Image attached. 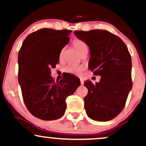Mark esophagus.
<instances>
[{"mask_svg": "<svg viewBox=\"0 0 146 146\" xmlns=\"http://www.w3.org/2000/svg\"><path fill=\"white\" fill-rule=\"evenodd\" d=\"M80 82H81V85H84V80H83L82 79H80Z\"/></svg>", "mask_w": 146, "mask_h": 146, "instance_id": "esophagus-1", "label": "esophagus"}]
</instances>
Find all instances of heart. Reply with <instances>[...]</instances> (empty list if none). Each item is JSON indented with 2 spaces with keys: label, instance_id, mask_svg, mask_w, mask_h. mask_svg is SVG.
Here are the masks:
<instances>
[{
  "label": "heart",
  "instance_id": "b5f03b06",
  "mask_svg": "<svg viewBox=\"0 0 146 146\" xmlns=\"http://www.w3.org/2000/svg\"><path fill=\"white\" fill-rule=\"evenodd\" d=\"M73 46L75 48L77 49V50L81 54L83 55L85 52H88V48L87 44L85 43L84 42H83L82 40H79V39H75L73 42ZM63 52H64V49H62L61 51H60L59 58L60 59H61L62 58V56H63ZM83 70V67L82 66H77V65H72V64H70V65H68L67 67L65 68V71L68 72V73H74V74H79V73L82 72Z\"/></svg>",
  "mask_w": 146,
  "mask_h": 146
}]
</instances>
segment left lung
<instances>
[{
	"instance_id": "1",
	"label": "left lung",
	"mask_w": 146,
	"mask_h": 146,
	"mask_svg": "<svg viewBox=\"0 0 146 146\" xmlns=\"http://www.w3.org/2000/svg\"><path fill=\"white\" fill-rule=\"evenodd\" d=\"M75 36L89 46L88 67L100 75L98 83L87 80L84 98L87 115L94 121H108L122 111L132 89L131 58L126 44L116 35L103 29L75 31Z\"/></svg>"
}]
</instances>
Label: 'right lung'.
I'll return each instance as SVG.
<instances>
[{
  "label": "right lung",
  "instance_id": "1",
  "mask_svg": "<svg viewBox=\"0 0 146 146\" xmlns=\"http://www.w3.org/2000/svg\"><path fill=\"white\" fill-rule=\"evenodd\" d=\"M69 29L42 28L26 37L18 54V81L24 103L30 113L44 121L64 115L66 98L73 94L80 81L54 82L51 68L59 62L60 51L69 42ZM73 77V76H72Z\"/></svg>",
  "mask_w": 146,
  "mask_h": 146
}]
</instances>
